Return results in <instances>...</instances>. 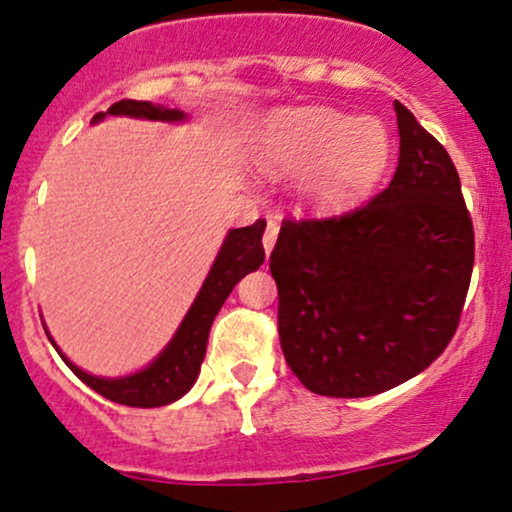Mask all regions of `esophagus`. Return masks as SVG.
I'll return each mask as SVG.
<instances>
[{
	"mask_svg": "<svg viewBox=\"0 0 512 512\" xmlns=\"http://www.w3.org/2000/svg\"><path fill=\"white\" fill-rule=\"evenodd\" d=\"M276 236H279V226H276L274 221H267V228H264V236H262V248H264V252H267V257L274 248Z\"/></svg>",
	"mask_w": 512,
	"mask_h": 512,
	"instance_id": "34e87169",
	"label": "esophagus"
}]
</instances>
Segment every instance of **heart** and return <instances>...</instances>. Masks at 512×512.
<instances>
[{"mask_svg":"<svg viewBox=\"0 0 512 512\" xmlns=\"http://www.w3.org/2000/svg\"><path fill=\"white\" fill-rule=\"evenodd\" d=\"M390 146V134L375 117L305 108L269 117L257 154L269 170H308L305 197L320 207H337L373 187L387 166Z\"/></svg>","mask_w":512,"mask_h":512,"instance_id":"heart-1","label":"heart"}]
</instances>
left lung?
Returning <instances> with one entry per match:
<instances>
[{
	"instance_id": "obj_1",
	"label": "left lung",
	"mask_w": 512,
	"mask_h": 512,
	"mask_svg": "<svg viewBox=\"0 0 512 512\" xmlns=\"http://www.w3.org/2000/svg\"><path fill=\"white\" fill-rule=\"evenodd\" d=\"M392 182L344 216L284 221L269 257L286 363L315 395L370 397L431 366L457 330L474 267L460 175L395 101Z\"/></svg>"
}]
</instances>
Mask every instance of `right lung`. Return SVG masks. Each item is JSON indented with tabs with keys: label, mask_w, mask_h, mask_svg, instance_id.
Returning <instances> with one entry per match:
<instances>
[{
	"label": "right lung",
	"mask_w": 512,
	"mask_h": 512,
	"mask_svg": "<svg viewBox=\"0 0 512 512\" xmlns=\"http://www.w3.org/2000/svg\"><path fill=\"white\" fill-rule=\"evenodd\" d=\"M105 117H134V120H154V122H185L187 115L182 110H170L166 105H154L149 101H117L108 108V113H98L91 122H101ZM267 223L262 219L255 221L252 226L245 228H231L223 238V245L219 248L214 264H211L207 279H204L202 289H199L197 298L192 301L190 310H187L182 322L175 330L173 339L166 344V349L158 354L149 366L137 370V373L120 375V378H101V375H91L79 366H74L67 356L62 354L60 346L50 337L52 346L62 361L67 363L69 370L86 383L98 395L117 404H127V407L151 409L163 407V404L175 402L182 395L190 392L195 385L199 368H202L204 354H207L209 330L214 317L219 315L221 305L226 303L228 293L233 286L243 279L245 274L260 269L264 262V248H262V233Z\"/></svg>",
	"instance_id": "obj_1"
}]
</instances>
